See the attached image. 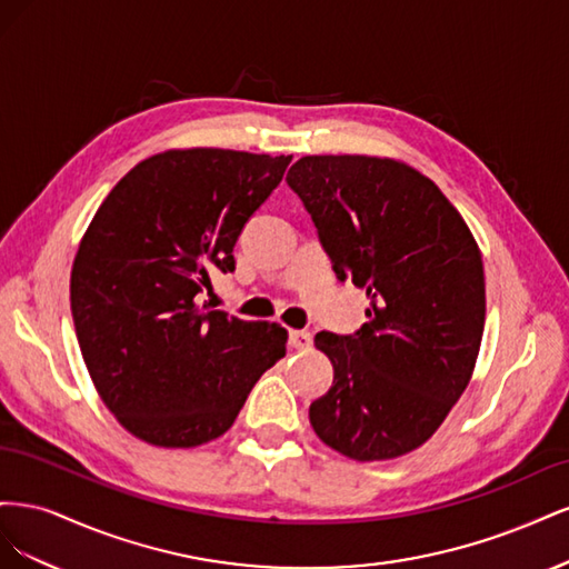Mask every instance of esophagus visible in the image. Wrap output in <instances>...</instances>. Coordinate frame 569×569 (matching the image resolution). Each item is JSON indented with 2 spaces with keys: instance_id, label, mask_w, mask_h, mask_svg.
<instances>
[{
  "instance_id": "1",
  "label": "esophagus",
  "mask_w": 569,
  "mask_h": 569,
  "mask_svg": "<svg viewBox=\"0 0 569 569\" xmlns=\"http://www.w3.org/2000/svg\"><path fill=\"white\" fill-rule=\"evenodd\" d=\"M311 341H313L311 332H306V330H295V332H289V347H291V349L303 351V349L311 347Z\"/></svg>"
}]
</instances>
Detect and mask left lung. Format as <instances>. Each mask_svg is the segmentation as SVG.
Here are the masks:
<instances>
[{
    "mask_svg": "<svg viewBox=\"0 0 569 569\" xmlns=\"http://www.w3.org/2000/svg\"><path fill=\"white\" fill-rule=\"evenodd\" d=\"M287 182L339 280L370 297L356 335H316L335 368L308 410L316 435L360 462L416 451L470 385L485 332V266L468 222L396 159L303 157Z\"/></svg>",
    "mask_w": 569,
    "mask_h": 569,
    "instance_id": "left-lung-1",
    "label": "left lung"
}]
</instances>
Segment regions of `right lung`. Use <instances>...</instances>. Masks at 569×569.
Returning <instances> with one entry per match:
<instances>
[{
  "label": "right lung",
  "instance_id": "1",
  "mask_svg": "<svg viewBox=\"0 0 569 569\" xmlns=\"http://www.w3.org/2000/svg\"><path fill=\"white\" fill-rule=\"evenodd\" d=\"M291 157L194 147L137 163L101 201L71 270L84 366L116 420L161 449H192L232 427L284 356L287 330L197 297L234 270V242Z\"/></svg>",
  "mask_w": 569,
  "mask_h": 569
}]
</instances>
